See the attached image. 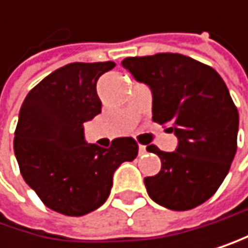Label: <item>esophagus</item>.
<instances>
[{"instance_id":"1","label":"esophagus","mask_w":248,"mask_h":248,"mask_svg":"<svg viewBox=\"0 0 248 248\" xmlns=\"http://www.w3.org/2000/svg\"><path fill=\"white\" fill-rule=\"evenodd\" d=\"M144 153H147V149H146V146H138V155H144Z\"/></svg>"}]
</instances>
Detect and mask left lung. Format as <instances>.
Wrapping results in <instances>:
<instances>
[{"mask_svg":"<svg viewBox=\"0 0 248 248\" xmlns=\"http://www.w3.org/2000/svg\"><path fill=\"white\" fill-rule=\"evenodd\" d=\"M122 65L150 88L153 122L178 140L175 152L147 146L162 162L155 177L144 178L149 196L174 211L201 205L220 187L236 153L240 117L223 78L180 53L126 58Z\"/></svg>","mask_w":248,"mask_h":248,"instance_id":"1","label":"left lung"}]
</instances>
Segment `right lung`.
Wrapping results in <instances>:
<instances>
[{
  "instance_id": "right-lung-1",
  "label": "right lung",
  "mask_w": 248,
  "mask_h": 248,
  "mask_svg": "<svg viewBox=\"0 0 248 248\" xmlns=\"http://www.w3.org/2000/svg\"><path fill=\"white\" fill-rule=\"evenodd\" d=\"M114 62H74L43 78L26 95L15 132L20 174L46 207L84 216L107 201L113 174L134 160V138H116L108 149L84 140L86 122L101 113L98 78Z\"/></svg>"
}]
</instances>
